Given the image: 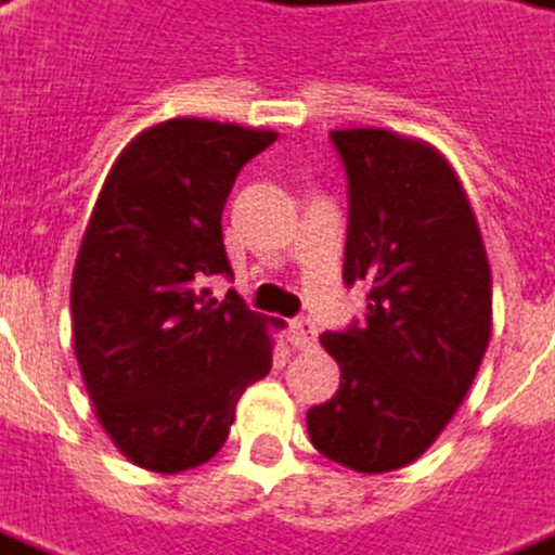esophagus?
Returning <instances> with one entry per match:
<instances>
[{
  "label": "esophagus",
  "mask_w": 555,
  "mask_h": 555,
  "mask_svg": "<svg viewBox=\"0 0 555 555\" xmlns=\"http://www.w3.org/2000/svg\"><path fill=\"white\" fill-rule=\"evenodd\" d=\"M289 344L296 350H311L317 344V326L311 320H293L289 323Z\"/></svg>",
  "instance_id": "obj_1"
}]
</instances>
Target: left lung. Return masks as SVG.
I'll list each match as a JSON object with an SVG mask.
<instances>
[{
  "instance_id": "8db88e82",
  "label": "left lung",
  "mask_w": 555,
  "mask_h": 555,
  "mask_svg": "<svg viewBox=\"0 0 555 555\" xmlns=\"http://www.w3.org/2000/svg\"><path fill=\"white\" fill-rule=\"evenodd\" d=\"M350 178L344 281L369 284L365 326L320 344L341 387L308 411L311 444L344 468L416 462L460 411L492 335V274L460 175L429 141L332 129Z\"/></svg>"
}]
</instances>
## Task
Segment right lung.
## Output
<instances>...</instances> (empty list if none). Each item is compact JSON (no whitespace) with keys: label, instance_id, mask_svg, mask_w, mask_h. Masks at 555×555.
<instances>
[{"label":"right lung","instance_id":"right-lung-1","mask_svg":"<svg viewBox=\"0 0 555 555\" xmlns=\"http://www.w3.org/2000/svg\"><path fill=\"white\" fill-rule=\"evenodd\" d=\"M278 132L202 117L147 126L114 159L72 271V338L87 396L139 468L181 475L227 444L244 389L271 372V328L205 278L232 274L223 205Z\"/></svg>","mask_w":555,"mask_h":555}]
</instances>
